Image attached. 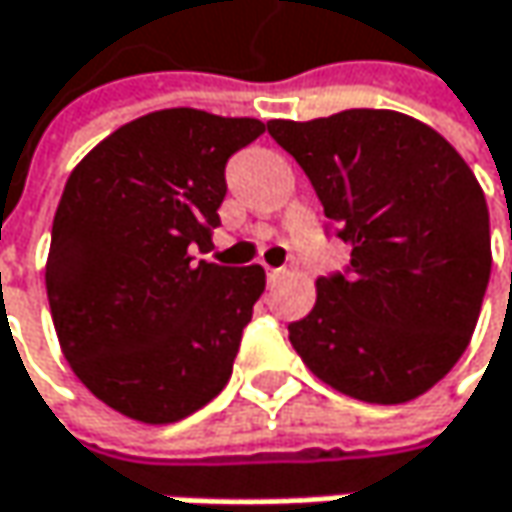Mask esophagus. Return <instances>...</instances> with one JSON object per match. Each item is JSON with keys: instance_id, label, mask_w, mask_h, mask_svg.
<instances>
[{"instance_id": "obj_1", "label": "esophagus", "mask_w": 512, "mask_h": 512, "mask_svg": "<svg viewBox=\"0 0 512 512\" xmlns=\"http://www.w3.org/2000/svg\"><path fill=\"white\" fill-rule=\"evenodd\" d=\"M287 278V269H266V281L269 284H278V281H284Z\"/></svg>"}]
</instances>
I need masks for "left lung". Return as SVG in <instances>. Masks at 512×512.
Instances as JSON below:
<instances>
[{"label":"left lung","instance_id":"1","mask_svg":"<svg viewBox=\"0 0 512 512\" xmlns=\"http://www.w3.org/2000/svg\"><path fill=\"white\" fill-rule=\"evenodd\" d=\"M310 178L328 231L351 246L346 272L316 281L290 325L307 369L369 404L431 390L466 351L492 269L484 190L431 125L395 111L269 119Z\"/></svg>","mask_w":512,"mask_h":512}]
</instances>
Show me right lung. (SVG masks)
Listing matches in <instances>:
<instances>
[{
	"instance_id": "add662e5",
	"label": "right lung",
	"mask_w": 512,
	"mask_h": 512,
	"mask_svg": "<svg viewBox=\"0 0 512 512\" xmlns=\"http://www.w3.org/2000/svg\"><path fill=\"white\" fill-rule=\"evenodd\" d=\"M260 119L169 108L105 137L72 169L52 222L46 296L81 384L166 425L222 393L266 287L260 266L196 260L228 193L225 163Z\"/></svg>"
}]
</instances>
